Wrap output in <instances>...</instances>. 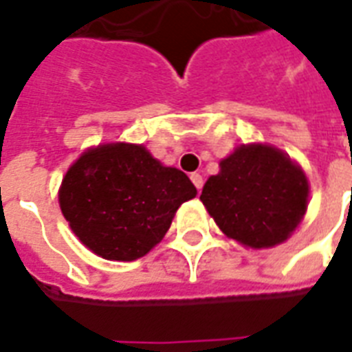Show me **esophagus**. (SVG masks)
I'll return each mask as SVG.
<instances>
[{
    "label": "esophagus",
    "mask_w": 352,
    "mask_h": 352,
    "mask_svg": "<svg viewBox=\"0 0 352 352\" xmlns=\"http://www.w3.org/2000/svg\"><path fill=\"white\" fill-rule=\"evenodd\" d=\"M190 179H192V182L193 184H195V188H197L199 192H201V188H203V175H201V173H192V175H190Z\"/></svg>",
    "instance_id": "esophagus-1"
}]
</instances>
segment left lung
<instances>
[{
    "mask_svg": "<svg viewBox=\"0 0 352 352\" xmlns=\"http://www.w3.org/2000/svg\"><path fill=\"white\" fill-rule=\"evenodd\" d=\"M201 201L223 234L250 248L283 243L307 212L309 181L289 155L272 146H239L221 160Z\"/></svg>",
    "mask_w": 352,
    "mask_h": 352,
    "instance_id": "left-lung-1",
    "label": "left lung"
}]
</instances>
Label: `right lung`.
<instances>
[{
    "mask_svg": "<svg viewBox=\"0 0 352 352\" xmlns=\"http://www.w3.org/2000/svg\"><path fill=\"white\" fill-rule=\"evenodd\" d=\"M197 190L177 168L162 166L138 144L87 149L60 186L71 230L96 256L133 261L162 241L182 203Z\"/></svg>",
    "mask_w": 352,
    "mask_h": 352,
    "instance_id": "right-lung-1",
    "label": "right lung"
}]
</instances>
